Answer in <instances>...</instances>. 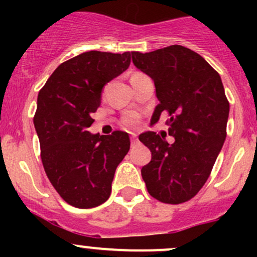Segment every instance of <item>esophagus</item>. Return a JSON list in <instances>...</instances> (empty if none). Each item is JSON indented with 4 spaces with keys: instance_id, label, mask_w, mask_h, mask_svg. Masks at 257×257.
<instances>
[{
    "instance_id": "34e87169",
    "label": "esophagus",
    "mask_w": 257,
    "mask_h": 257,
    "mask_svg": "<svg viewBox=\"0 0 257 257\" xmlns=\"http://www.w3.org/2000/svg\"><path fill=\"white\" fill-rule=\"evenodd\" d=\"M131 142H132V144H136L137 142H138V139H137L136 134H132V136H131Z\"/></svg>"
}]
</instances>
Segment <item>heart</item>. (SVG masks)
<instances>
[{
	"instance_id": "b5f03b06",
	"label": "heart",
	"mask_w": 257,
	"mask_h": 257,
	"mask_svg": "<svg viewBox=\"0 0 257 257\" xmlns=\"http://www.w3.org/2000/svg\"><path fill=\"white\" fill-rule=\"evenodd\" d=\"M138 74V73H137ZM137 119H138V116L137 115H129L128 118H125L124 119V125L125 126H132V125H134V124L137 123Z\"/></svg>"
}]
</instances>
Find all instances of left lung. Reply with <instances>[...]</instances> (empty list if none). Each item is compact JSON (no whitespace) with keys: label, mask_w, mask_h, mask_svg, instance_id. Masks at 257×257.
<instances>
[{"label":"left lung","mask_w":257,"mask_h":257,"mask_svg":"<svg viewBox=\"0 0 257 257\" xmlns=\"http://www.w3.org/2000/svg\"><path fill=\"white\" fill-rule=\"evenodd\" d=\"M134 66L154 80L159 104L152 123L168 115L167 133L145 132L139 141L152 152L142 177L153 198L181 204L208 180L226 138L230 105L219 73L196 52L169 46L132 52Z\"/></svg>","instance_id":"8db88e82"}]
</instances>
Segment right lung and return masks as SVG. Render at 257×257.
<instances>
[{
  "label": "right lung",
  "instance_id": "1",
  "mask_svg": "<svg viewBox=\"0 0 257 257\" xmlns=\"http://www.w3.org/2000/svg\"><path fill=\"white\" fill-rule=\"evenodd\" d=\"M129 64L131 52H84L59 64L38 93L33 123L43 168L57 193L74 208L108 200L116 167L129 152L125 132H88L104 85Z\"/></svg>",
  "mask_w": 257,
  "mask_h": 257
}]
</instances>
